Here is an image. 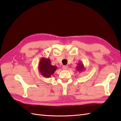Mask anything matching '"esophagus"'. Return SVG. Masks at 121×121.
<instances>
[{
  "mask_svg": "<svg viewBox=\"0 0 121 121\" xmlns=\"http://www.w3.org/2000/svg\"><path fill=\"white\" fill-rule=\"evenodd\" d=\"M68 68H69L68 66L67 65H63L62 66V69L63 70H66L68 69Z\"/></svg>",
  "mask_w": 121,
  "mask_h": 121,
  "instance_id": "34e87169",
  "label": "esophagus"
}]
</instances>
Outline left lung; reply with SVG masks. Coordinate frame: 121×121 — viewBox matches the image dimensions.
Segmentation results:
<instances>
[{
  "label": "left lung",
  "mask_w": 121,
  "mask_h": 121,
  "mask_svg": "<svg viewBox=\"0 0 121 121\" xmlns=\"http://www.w3.org/2000/svg\"><path fill=\"white\" fill-rule=\"evenodd\" d=\"M77 65H77L76 68L77 70L78 71L82 72L85 70V67L83 63H82L81 62H78Z\"/></svg>",
  "instance_id": "8db88e82"
}]
</instances>
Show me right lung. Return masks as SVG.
<instances>
[{
	"label": "right lung",
	"mask_w": 121,
	"mask_h": 121,
	"mask_svg": "<svg viewBox=\"0 0 121 121\" xmlns=\"http://www.w3.org/2000/svg\"><path fill=\"white\" fill-rule=\"evenodd\" d=\"M57 69L58 67L56 66L51 65V61L49 58H42L38 64L39 73L46 78H49Z\"/></svg>",
	"instance_id": "obj_1"
}]
</instances>
